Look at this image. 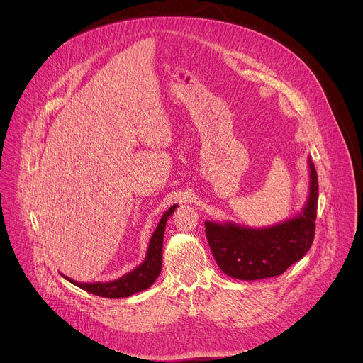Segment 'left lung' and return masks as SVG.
Wrapping results in <instances>:
<instances>
[{
    "label": "left lung",
    "instance_id": "1",
    "mask_svg": "<svg viewBox=\"0 0 363 363\" xmlns=\"http://www.w3.org/2000/svg\"><path fill=\"white\" fill-rule=\"evenodd\" d=\"M308 196L296 217L267 228H250L235 223L205 221V234L218 267L238 280H260L283 274L301 260L315 237L319 182L308 158Z\"/></svg>",
    "mask_w": 363,
    "mask_h": 363
}]
</instances>
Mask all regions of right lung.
Instances as JSON below:
<instances>
[{
  "label": "right lung",
  "mask_w": 363,
  "mask_h": 363,
  "mask_svg": "<svg viewBox=\"0 0 363 363\" xmlns=\"http://www.w3.org/2000/svg\"><path fill=\"white\" fill-rule=\"evenodd\" d=\"M177 203L172 205L171 208L162 216L157 230L153 231L149 245H147V251H146V257L142 264H139L136 269H133L132 272L126 273L125 276L113 280V281H96V283H80L76 281L65 274H62L66 280H69L70 283H73L74 286L94 294V296H100V297H108V298H123V297H129L135 293H139L142 290L149 289L155 280L158 279L161 270H162V245H164V233H165V227H167V221L168 218L174 214V211L177 210Z\"/></svg>",
  "instance_id": "obj_1"
}]
</instances>
